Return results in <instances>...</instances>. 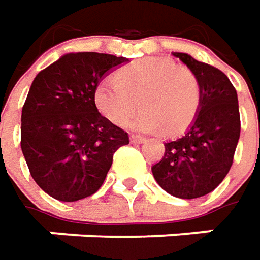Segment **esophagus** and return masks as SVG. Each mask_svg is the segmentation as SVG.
<instances>
[{"mask_svg": "<svg viewBox=\"0 0 260 260\" xmlns=\"http://www.w3.org/2000/svg\"><path fill=\"white\" fill-rule=\"evenodd\" d=\"M131 142L132 144H142V142H145V138L144 137H139V135H131Z\"/></svg>", "mask_w": 260, "mask_h": 260, "instance_id": "34e87169", "label": "esophagus"}]
</instances>
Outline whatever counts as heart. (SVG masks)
Segmentation results:
<instances>
[{
	"instance_id": "b5f03b06",
	"label": "heart",
	"mask_w": 260,
	"mask_h": 260,
	"mask_svg": "<svg viewBox=\"0 0 260 260\" xmlns=\"http://www.w3.org/2000/svg\"><path fill=\"white\" fill-rule=\"evenodd\" d=\"M139 94L145 109L126 125L141 132L164 129L173 135L196 116L202 89L190 70L178 69L168 58L147 57L125 66L119 75L103 76L94 87L93 99L102 115L122 123L135 109Z\"/></svg>"
}]
</instances>
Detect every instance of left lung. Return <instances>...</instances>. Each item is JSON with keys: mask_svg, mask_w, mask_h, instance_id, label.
I'll return each instance as SVG.
<instances>
[{"mask_svg": "<svg viewBox=\"0 0 260 260\" xmlns=\"http://www.w3.org/2000/svg\"><path fill=\"white\" fill-rule=\"evenodd\" d=\"M197 77L202 98L191 125L177 139L167 141L152 175L162 190L178 199L211 192L228 175L240 137L236 89L229 77L187 53H171Z\"/></svg>", "mask_w": 260, "mask_h": 260, "instance_id": "obj_1", "label": "left lung"}]
</instances>
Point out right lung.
I'll use <instances>...</instances> for the list:
<instances>
[{
  "mask_svg": "<svg viewBox=\"0 0 260 260\" xmlns=\"http://www.w3.org/2000/svg\"><path fill=\"white\" fill-rule=\"evenodd\" d=\"M128 61L105 53H68L34 77L21 113V151L34 181L53 199L77 202L94 194L115 151L129 144L93 99L98 82Z\"/></svg>",
  "mask_w": 260,
  "mask_h": 260,
  "instance_id": "obj_1",
  "label": "right lung"
}]
</instances>
